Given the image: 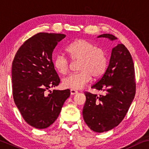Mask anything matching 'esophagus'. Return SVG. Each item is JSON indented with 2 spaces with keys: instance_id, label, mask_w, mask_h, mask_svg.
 <instances>
[{
  "instance_id": "34e87169",
  "label": "esophagus",
  "mask_w": 149,
  "mask_h": 149,
  "mask_svg": "<svg viewBox=\"0 0 149 149\" xmlns=\"http://www.w3.org/2000/svg\"><path fill=\"white\" fill-rule=\"evenodd\" d=\"M78 93V91L76 90H74V89H71L70 90V93H71L72 95H74V94H76Z\"/></svg>"
}]
</instances>
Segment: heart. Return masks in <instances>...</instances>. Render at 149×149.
I'll use <instances>...</instances> for the list:
<instances>
[{"instance_id":"obj_1","label":"heart","mask_w":149,"mask_h":149,"mask_svg":"<svg viewBox=\"0 0 149 149\" xmlns=\"http://www.w3.org/2000/svg\"><path fill=\"white\" fill-rule=\"evenodd\" d=\"M66 51L72 61H78L79 71L64 78L62 83L64 88L81 89L89 82L91 76L97 79L104 74L107 64L106 53L93 42L84 38L76 39L68 45ZM70 65V61L61 54L53 59V66L61 74H66Z\"/></svg>"}]
</instances>
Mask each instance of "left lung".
<instances>
[{
    "instance_id": "obj_1",
    "label": "left lung",
    "mask_w": 149,
    "mask_h": 149,
    "mask_svg": "<svg viewBox=\"0 0 149 149\" xmlns=\"http://www.w3.org/2000/svg\"><path fill=\"white\" fill-rule=\"evenodd\" d=\"M102 37L111 40L117 38L110 34L98 36ZM91 88L105 91V94L98 96L85 92L84 120L94 132L102 133L109 131L123 120L136 94L134 62L124 44H118L113 48L107 70Z\"/></svg>"
}]
</instances>
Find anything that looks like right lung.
<instances>
[{"label": "right lung", "mask_w": 149, "mask_h": 149, "mask_svg": "<svg viewBox=\"0 0 149 149\" xmlns=\"http://www.w3.org/2000/svg\"><path fill=\"white\" fill-rule=\"evenodd\" d=\"M65 37L63 34L40 32L26 40L13 58V100L24 120L35 128L51 125L70 95L69 89L49 91L61 81L53 66L52 53Z\"/></svg>", "instance_id": "obj_1"}]
</instances>
